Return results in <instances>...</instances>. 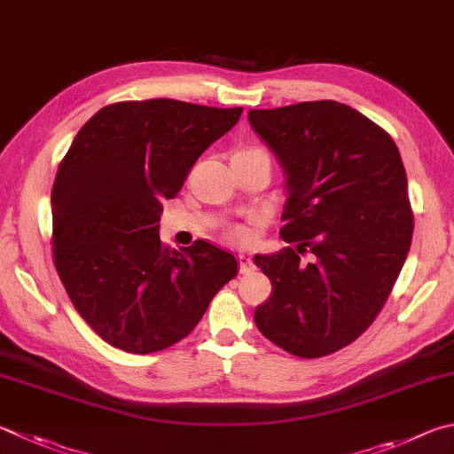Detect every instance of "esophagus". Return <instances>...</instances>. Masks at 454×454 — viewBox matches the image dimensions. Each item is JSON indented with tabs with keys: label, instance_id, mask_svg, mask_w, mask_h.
<instances>
[{
	"label": "esophagus",
	"instance_id": "34e87169",
	"mask_svg": "<svg viewBox=\"0 0 454 454\" xmlns=\"http://www.w3.org/2000/svg\"><path fill=\"white\" fill-rule=\"evenodd\" d=\"M238 262H240V271H242V274H248V271H252L255 268L250 254L240 252V254H238Z\"/></svg>",
	"mask_w": 454,
	"mask_h": 454
}]
</instances>
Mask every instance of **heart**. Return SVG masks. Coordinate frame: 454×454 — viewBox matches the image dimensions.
Returning a JSON list of instances; mask_svg holds the SVG:
<instances>
[{"mask_svg":"<svg viewBox=\"0 0 454 454\" xmlns=\"http://www.w3.org/2000/svg\"><path fill=\"white\" fill-rule=\"evenodd\" d=\"M252 153H262L260 148H242V151H238L234 156H242V154H252ZM230 238H232L234 242H244L246 238H248V232H246L244 228H234L232 232H230Z\"/></svg>","mask_w":454,"mask_h":454,"instance_id":"b5f03b06","label":"heart"}]
</instances>
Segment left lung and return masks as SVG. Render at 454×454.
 Wrapping results in <instances>:
<instances>
[{
    "label": "left lung",
    "instance_id": "1",
    "mask_svg": "<svg viewBox=\"0 0 454 454\" xmlns=\"http://www.w3.org/2000/svg\"><path fill=\"white\" fill-rule=\"evenodd\" d=\"M248 121L286 172L278 254L254 255L270 278L254 321L303 359L356 341L389 298L413 238L407 175L393 138L337 101L250 111ZM301 253H311L303 262Z\"/></svg>",
    "mask_w": 454,
    "mask_h": 454
}]
</instances>
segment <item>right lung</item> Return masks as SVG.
<instances>
[{
	"mask_svg": "<svg viewBox=\"0 0 454 454\" xmlns=\"http://www.w3.org/2000/svg\"><path fill=\"white\" fill-rule=\"evenodd\" d=\"M240 114L242 106L125 101L103 106L73 138L51 191L55 268L81 317L113 348H170L238 274L234 254L204 240L164 248L159 220Z\"/></svg>",
	"mask_w": 454,
	"mask_h": 454,
	"instance_id": "1",
	"label": "right lung"
}]
</instances>
